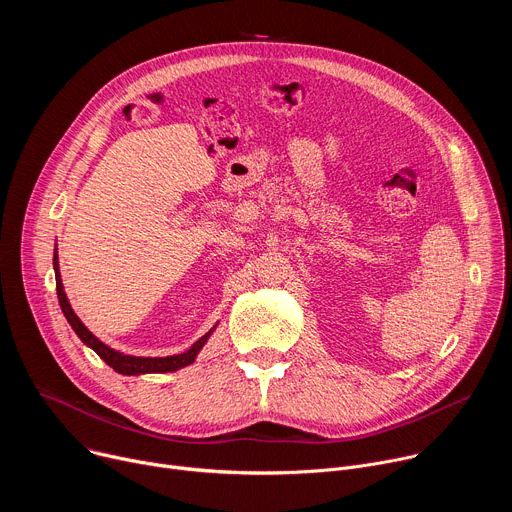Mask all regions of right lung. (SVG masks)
<instances>
[{"instance_id":"right-lung-1","label":"right lung","mask_w":512,"mask_h":512,"mask_svg":"<svg viewBox=\"0 0 512 512\" xmlns=\"http://www.w3.org/2000/svg\"><path fill=\"white\" fill-rule=\"evenodd\" d=\"M54 273H56V294H58V302L62 308L64 318L68 320V324L72 326V330L77 332V336L89 346L93 348L109 367L119 373V375H145V373H174L178 369L188 367L198 356V352L202 350V346L206 344V340L210 338V334L214 332L216 326H212L202 338H198L186 352L182 354H172V356H131V354H123L119 350H113L111 346H107L105 342H101L83 322L81 318L72 312L68 298L64 294L62 287V279H60V269H58V255H54Z\"/></svg>"}]
</instances>
